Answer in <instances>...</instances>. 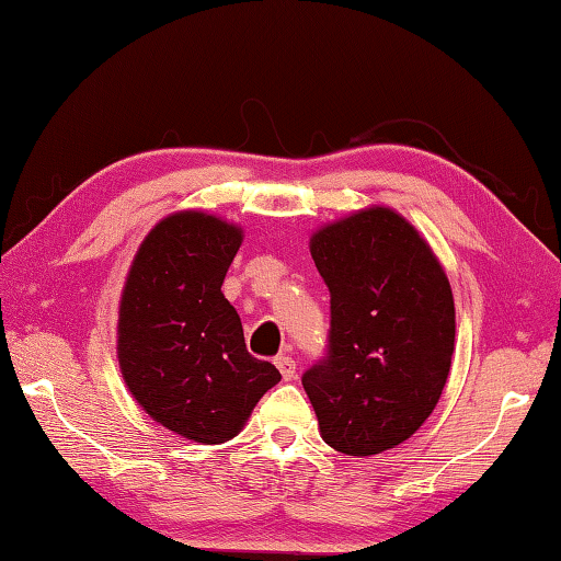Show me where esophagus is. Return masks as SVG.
I'll return each mask as SVG.
<instances>
[{
  "label": "esophagus",
  "mask_w": 561,
  "mask_h": 561,
  "mask_svg": "<svg viewBox=\"0 0 561 561\" xmlns=\"http://www.w3.org/2000/svg\"><path fill=\"white\" fill-rule=\"evenodd\" d=\"M274 364H277V368L282 371L284 381H291V378L297 376V360H294L289 354H279L274 358Z\"/></svg>",
  "instance_id": "1"
}]
</instances>
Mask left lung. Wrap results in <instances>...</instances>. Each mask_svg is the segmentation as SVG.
Wrapping results in <instances>:
<instances>
[{"instance_id": "obj_1", "label": "left lung", "mask_w": 561, "mask_h": 561, "mask_svg": "<svg viewBox=\"0 0 561 561\" xmlns=\"http://www.w3.org/2000/svg\"><path fill=\"white\" fill-rule=\"evenodd\" d=\"M309 247L331 297L327 354L301 376L321 438L358 458L396 448L448 381L450 282L415 227L388 207L321 227Z\"/></svg>"}]
</instances>
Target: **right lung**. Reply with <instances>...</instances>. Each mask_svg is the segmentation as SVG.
<instances>
[{
	"label": "right lung",
	"instance_id": "1",
	"mask_svg": "<svg viewBox=\"0 0 561 561\" xmlns=\"http://www.w3.org/2000/svg\"><path fill=\"white\" fill-rule=\"evenodd\" d=\"M240 244V227L220 217L170 215L140 244L121 297L118 364L133 398L168 431L205 445L234 438L282 378L247 351L220 291Z\"/></svg>",
	"mask_w": 561,
	"mask_h": 561
}]
</instances>
